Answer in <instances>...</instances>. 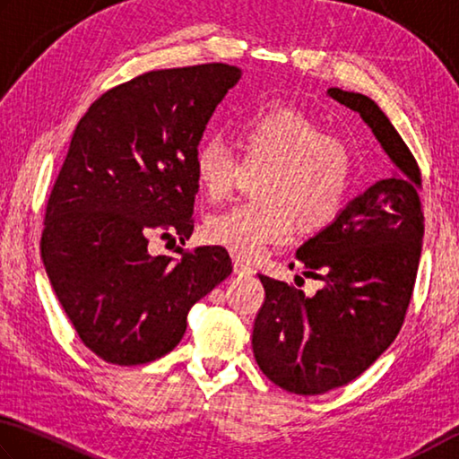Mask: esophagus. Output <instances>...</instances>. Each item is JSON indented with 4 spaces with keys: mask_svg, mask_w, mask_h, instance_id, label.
Masks as SVG:
<instances>
[{
    "mask_svg": "<svg viewBox=\"0 0 459 459\" xmlns=\"http://www.w3.org/2000/svg\"><path fill=\"white\" fill-rule=\"evenodd\" d=\"M234 272H236V274H239V276H244V274L250 276V274H254V268L247 266L244 260L234 258Z\"/></svg>",
    "mask_w": 459,
    "mask_h": 459,
    "instance_id": "obj_1",
    "label": "esophagus"
}]
</instances>
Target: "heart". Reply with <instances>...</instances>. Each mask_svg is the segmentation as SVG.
<instances>
[{
	"label": "heart",
	"instance_id": "obj_1",
	"mask_svg": "<svg viewBox=\"0 0 459 459\" xmlns=\"http://www.w3.org/2000/svg\"><path fill=\"white\" fill-rule=\"evenodd\" d=\"M239 157L220 139H205L193 152V175L209 201L236 189L247 171L255 179L254 204L209 215L204 236L238 258H255L284 244L299 225L312 231L333 221L347 201L355 155L341 134L328 133L316 117L288 104L247 110L234 125Z\"/></svg>",
	"mask_w": 459,
	"mask_h": 459
}]
</instances>
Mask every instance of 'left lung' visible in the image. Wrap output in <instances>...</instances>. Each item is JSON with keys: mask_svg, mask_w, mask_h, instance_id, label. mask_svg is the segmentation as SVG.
Returning <instances> with one entry per match:
<instances>
[{"mask_svg": "<svg viewBox=\"0 0 459 459\" xmlns=\"http://www.w3.org/2000/svg\"><path fill=\"white\" fill-rule=\"evenodd\" d=\"M357 110L399 171L371 185L342 213L299 247L304 274L325 286L308 299L280 280L254 320L255 363L296 395H320L363 375L395 341L420 268L425 217L420 165L397 128L365 94L328 88Z\"/></svg>", "mask_w": 459, "mask_h": 459, "instance_id": "left-lung-1", "label": "left lung"}]
</instances>
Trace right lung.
I'll list each match as a JSON object with an SVG mask.
<instances>
[{
    "label": "right lung",
    "mask_w": 459,
    "mask_h": 459,
    "mask_svg": "<svg viewBox=\"0 0 459 459\" xmlns=\"http://www.w3.org/2000/svg\"><path fill=\"white\" fill-rule=\"evenodd\" d=\"M230 64L151 70L99 96L72 134L48 197L42 260L80 341L112 365L177 347L193 304L231 274L225 247L151 255L193 231V152L238 82Z\"/></svg>",
    "instance_id": "right-lung-1"
}]
</instances>
